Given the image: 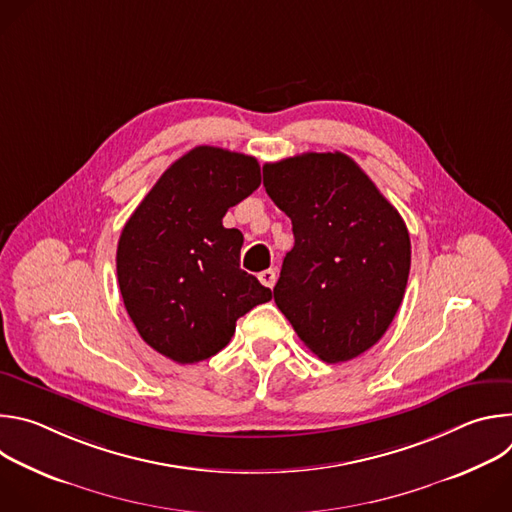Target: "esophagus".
Here are the masks:
<instances>
[{"instance_id": "esophagus-1", "label": "esophagus", "mask_w": 512, "mask_h": 512, "mask_svg": "<svg viewBox=\"0 0 512 512\" xmlns=\"http://www.w3.org/2000/svg\"><path fill=\"white\" fill-rule=\"evenodd\" d=\"M275 279H277V275H275L273 269H265V271L259 273V281H261L265 287H269V289L275 285Z\"/></svg>"}]
</instances>
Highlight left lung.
<instances>
[{"label":"left lung","mask_w":512,"mask_h":512,"mask_svg":"<svg viewBox=\"0 0 512 512\" xmlns=\"http://www.w3.org/2000/svg\"><path fill=\"white\" fill-rule=\"evenodd\" d=\"M263 186L296 239L273 287L277 308L324 362L356 358L383 338L405 296L401 214L340 152L265 164Z\"/></svg>","instance_id":"left-lung-1"}]
</instances>
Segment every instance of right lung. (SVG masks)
<instances>
[{"instance_id":"1","label":"right lung","mask_w":512,"mask_h":512,"mask_svg":"<svg viewBox=\"0 0 512 512\" xmlns=\"http://www.w3.org/2000/svg\"><path fill=\"white\" fill-rule=\"evenodd\" d=\"M261 184L255 158L212 145L176 160L125 223L117 279L139 336L180 364L223 350L237 320L271 300L239 267L243 235L227 210Z\"/></svg>"}]
</instances>
